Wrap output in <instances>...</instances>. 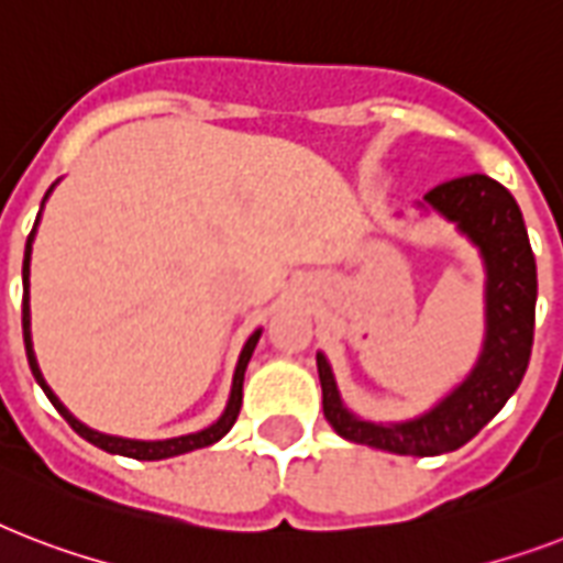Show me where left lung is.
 <instances>
[{"label":"left lung","instance_id":"1","mask_svg":"<svg viewBox=\"0 0 563 563\" xmlns=\"http://www.w3.org/2000/svg\"><path fill=\"white\" fill-rule=\"evenodd\" d=\"M427 203L459 224L479 245L488 268V335L473 374L423 418L409 423H368L353 418L335 391L333 371L318 353L324 418L347 441L397 455H441L467 444L497 415L529 368L534 342L538 272L523 212L503 184L488 175L438 184Z\"/></svg>","mask_w":563,"mask_h":563}]
</instances>
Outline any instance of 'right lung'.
Wrapping results in <instances>:
<instances>
[{
  "label": "right lung",
  "instance_id": "right-lung-1",
  "mask_svg": "<svg viewBox=\"0 0 563 563\" xmlns=\"http://www.w3.org/2000/svg\"><path fill=\"white\" fill-rule=\"evenodd\" d=\"M52 192V189H48ZM46 192V195H48ZM34 230H37V221H34ZM34 230L29 233V242H25V260H22V335H25V353H29V365H31V374L34 379L40 383V388L46 391V397L52 400L64 420L69 427L78 432L81 438H87L90 444L101 446V450H108V453H117V455H128V459H140V462H157V459H172V455H180V453H192V450H201V446H210L216 444L221 435H228L230 427L236 423L239 418V409H242V379H245V368L247 362H251V353H254L256 342H260V330H256L247 344L242 347V356H239V365H236V374H233V388H230V400H228V409L221 415L212 427L201 429V432H192V435H180V438H169V441H131V438H117V435H101L96 429L84 427L81 420H75L66 406L57 400L52 388L46 385L43 374L37 368V360H34V347H31V312H29V263H31V242H34Z\"/></svg>",
  "mask_w": 563,
  "mask_h": 563
}]
</instances>
